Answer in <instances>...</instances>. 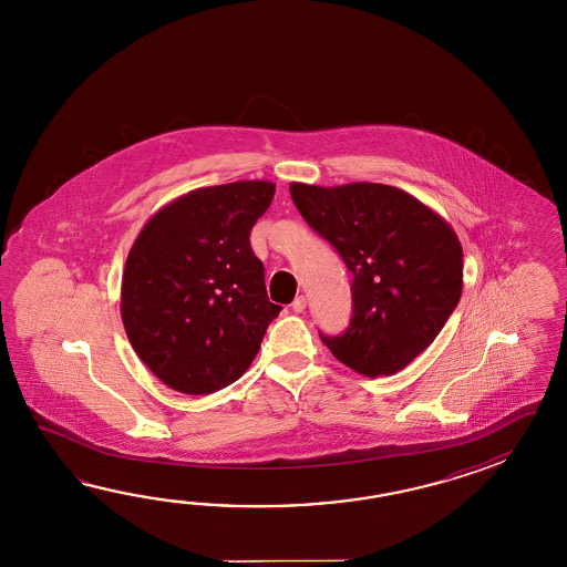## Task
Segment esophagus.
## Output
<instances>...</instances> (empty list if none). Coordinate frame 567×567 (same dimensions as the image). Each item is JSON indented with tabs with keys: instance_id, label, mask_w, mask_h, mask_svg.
Instances as JSON below:
<instances>
[{
	"instance_id": "34e87169",
	"label": "esophagus",
	"mask_w": 567,
	"mask_h": 567,
	"mask_svg": "<svg viewBox=\"0 0 567 567\" xmlns=\"http://www.w3.org/2000/svg\"><path fill=\"white\" fill-rule=\"evenodd\" d=\"M306 303H308L306 298H303V296H298L296 300L291 301V310H293L296 313H301L303 310H306Z\"/></svg>"
}]
</instances>
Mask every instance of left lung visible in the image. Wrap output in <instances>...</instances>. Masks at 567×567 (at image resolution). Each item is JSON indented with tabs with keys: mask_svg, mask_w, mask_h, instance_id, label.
Masks as SVG:
<instances>
[{
	"mask_svg": "<svg viewBox=\"0 0 567 567\" xmlns=\"http://www.w3.org/2000/svg\"><path fill=\"white\" fill-rule=\"evenodd\" d=\"M301 217L352 271V318L322 342L364 377L393 374L427 349L462 296L456 230L415 196L386 184L291 182Z\"/></svg>",
	"mask_w": 567,
	"mask_h": 567,
	"instance_id": "8db88e82",
	"label": "left lung"
}]
</instances>
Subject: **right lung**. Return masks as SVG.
Wrapping results in <instances>:
<instances>
[{
	"mask_svg": "<svg viewBox=\"0 0 567 567\" xmlns=\"http://www.w3.org/2000/svg\"><path fill=\"white\" fill-rule=\"evenodd\" d=\"M276 194L269 181L196 188L140 230L121 279V320L157 379L186 395L215 393L254 362L279 306L249 235Z\"/></svg>",
	"mask_w": 567,
	"mask_h": 567,
	"instance_id": "add662e5",
	"label": "right lung"
}]
</instances>
